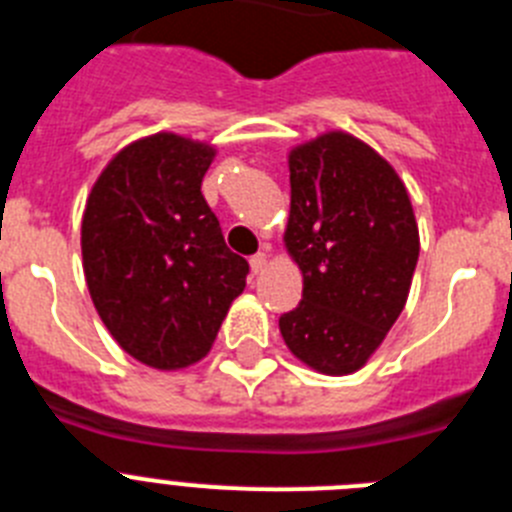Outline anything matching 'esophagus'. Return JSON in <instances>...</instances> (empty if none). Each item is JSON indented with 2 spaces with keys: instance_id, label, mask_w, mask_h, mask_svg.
I'll use <instances>...</instances> for the list:
<instances>
[{
  "instance_id": "1",
  "label": "esophagus",
  "mask_w": 512,
  "mask_h": 512,
  "mask_svg": "<svg viewBox=\"0 0 512 512\" xmlns=\"http://www.w3.org/2000/svg\"><path fill=\"white\" fill-rule=\"evenodd\" d=\"M266 264H269V256H266L264 251H259V253H256V256H251V271H253V274H259V271H264Z\"/></svg>"
}]
</instances>
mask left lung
<instances>
[{
  "label": "left lung",
  "mask_w": 512,
  "mask_h": 512,
  "mask_svg": "<svg viewBox=\"0 0 512 512\" xmlns=\"http://www.w3.org/2000/svg\"><path fill=\"white\" fill-rule=\"evenodd\" d=\"M287 164L284 246L302 271V302L279 330L315 372L354 374L408 302L420 253L413 202L390 161L343 130L295 146Z\"/></svg>",
  "instance_id": "1"
}]
</instances>
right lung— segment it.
Listing matches in <instances>:
<instances>
[{
	"mask_svg": "<svg viewBox=\"0 0 512 512\" xmlns=\"http://www.w3.org/2000/svg\"><path fill=\"white\" fill-rule=\"evenodd\" d=\"M215 146L176 133L138 138L97 176L81 217L89 295L140 364L176 372L210 354L248 261L225 246L202 179Z\"/></svg>",
	"mask_w": 512,
	"mask_h": 512,
	"instance_id": "obj_1",
	"label": "right lung"
}]
</instances>
